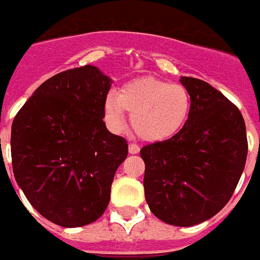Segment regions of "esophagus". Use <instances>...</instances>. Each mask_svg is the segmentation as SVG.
<instances>
[{
	"instance_id": "obj_1",
	"label": "esophagus",
	"mask_w": 260,
	"mask_h": 260,
	"mask_svg": "<svg viewBox=\"0 0 260 260\" xmlns=\"http://www.w3.org/2000/svg\"><path fill=\"white\" fill-rule=\"evenodd\" d=\"M128 153L130 154H137L140 153V146L137 143H128Z\"/></svg>"
}]
</instances>
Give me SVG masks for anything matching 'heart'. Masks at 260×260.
Wrapping results in <instances>:
<instances>
[{"label": "heart", "instance_id": "b5f03b06", "mask_svg": "<svg viewBox=\"0 0 260 260\" xmlns=\"http://www.w3.org/2000/svg\"><path fill=\"white\" fill-rule=\"evenodd\" d=\"M192 101L182 84L145 76L126 83L118 96L109 94L105 101V119L113 132L124 127V109L132 114L137 136L147 142L173 138L188 122Z\"/></svg>", "mask_w": 260, "mask_h": 260}]
</instances>
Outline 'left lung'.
I'll use <instances>...</instances> for the list:
<instances>
[{
	"mask_svg": "<svg viewBox=\"0 0 260 260\" xmlns=\"http://www.w3.org/2000/svg\"><path fill=\"white\" fill-rule=\"evenodd\" d=\"M190 94L188 122L178 134L141 149L145 197L159 220L189 227L220 212L235 192L248 142L242 113L204 80L182 76Z\"/></svg>",
	"mask_w": 260,
	"mask_h": 260,
	"instance_id": "obj_1",
	"label": "left lung"
}]
</instances>
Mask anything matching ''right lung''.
<instances>
[{
	"label": "right lung",
	"mask_w": 260,
	"mask_h": 260,
	"mask_svg": "<svg viewBox=\"0 0 260 260\" xmlns=\"http://www.w3.org/2000/svg\"><path fill=\"white\" fill-rule=\"evenodd\" d=\"M111 79L84 66L52 76L25 102L12 124L16 181L37 212L61 227H82L103 215L123 137L106 128Z\"/></svg>",
	"instance_id": "add662e5"
}]
</instances>
